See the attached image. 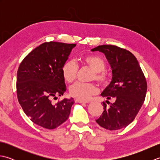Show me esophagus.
Wrapping results in <instances>:
<instances>
[{
    "instance_id": "1",
    "label": "esophagus",
    "mask_w": 160,
    "mask_h": 160,
    "mask_svg": "<svg viewBox=\"0 0 160 160\" xmlns=\"http://www.w3.org/2000/svg\"><path fill=\"white\" fill-rule=\"evenodd\" d=\"M75 101H76V102H78V103H82V104H87V103H88L87 101L81 100H79V99H76V100H75Z\"/></svg>"
}]
</instances>
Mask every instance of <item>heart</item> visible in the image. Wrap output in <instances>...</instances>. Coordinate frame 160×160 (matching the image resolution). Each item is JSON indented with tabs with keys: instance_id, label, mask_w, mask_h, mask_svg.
Here are the masks:
<instances>
[{
	"instance_id": "heart-1",
	"label": "heart",
	"mask_w": 160,
	"mask_h": 160,
	"mask_svg": "<svg viewBox=\"0 0 160 160\" xmlns=\"http://www.w3.org/2000/svg\"><path fill=\"white\" fill-rule=\"evenodd\" d=\"M82 64L93 70L90 79L96 80L102 85H107L110 81V76L104 71L106 63L100 56L89 55L82 58ZM78 65L73 60H67L62 67V74L64 80L67 82H72L76 79L78 72ZM96 86L93 83L76 82L69 88L71 96L81 100H87L92 95L97 93Z\"/></svg>"
}]
</instances>
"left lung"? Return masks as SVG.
<instances>
[{"label": "left lung", "mask_w": 160, "mask_h": 160, "mask_svg": "<svg viewBox=\"0 0 160 160\" xmlns=\"http://www.w3.org/2000/svg\"><path fill=\"white\" fill-rule=\"evenodd\" d=\"M104 53L112 69V80L101 96L114 102L104 111L96 122L108 130L115 131L131 124L143 104L147 82L136 58L129 51L115 45H100L91 52ZM110 103L109 101H107Z\"/></svg>", "instance_id": "obj_1"}]
</instances>
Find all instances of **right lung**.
<instances>
[{"label": "right lung", "instance_id": "obj_1", "mask_svg": "<svg viewBox=\"0 0 160 160\" xmlns=\"http://www.w3.org/2000/svg\"><path fill=\"white\" fill-rule=\"evenodd\" d=\"M76 44L42 43L20 62L16 80L18 102L33 123L53 129L65 122L74 104L73 98L52 102L62 96L66 85L62 67Z\"/></svg>", "mask_w": 160, "mask_h": 160}]
</instances>
